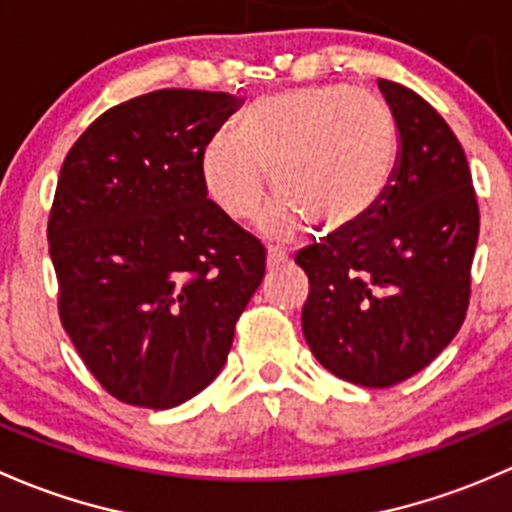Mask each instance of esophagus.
<instances>
[{"instance_id": "esophagus-1", "label": "esophagus", "mask_w": 512, "mask_h": 512, "mask_svg": "<svg viewBox=\"0 0 512 512\" xmlns=\"http://www.w3.org/2000/svg\"><path fill=\"white\" fill-rule=\"evenodd\" d=\"M266 263H268V268L283 266V263H288V254L283 249H278V246H268Z\"/></svg>"}]
</instances>
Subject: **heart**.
Masks as SVG:
<instances>
[{"instance_id": "1", "label": "heart", "mask_w": 512, "mask_h": 512, "mask_svg": "<svg viewBox=\"0 0 512 512\" xmlns=\"http://www.w3.org/2000/svg\"><path fill=\"white\" fill-rule=\"evenodd\" d=\"M399 133L372 93L308 86L258 98L236 130H219L202 152V177L214 204L236 221L256 217L268 192L263 229L288 234L300 221L340 231L374 212L397 170Z\"/></svg>"}]
</instances>
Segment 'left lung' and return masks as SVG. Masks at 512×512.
Wrapping results in <instances>:
<instances>
[{"instance_id": "left-lung-1", "label": "left lung", "mask_w": 512, "mask_h": 512, "mask_svg": "<svg viewBox=\"0 0 512 512\" xmlns=\"http://www.w3.org/2000/svg\"><path fill=\"white\" fill-rule=\"evenodd\" d=\"M377 83L402 140L392 184L370 217L295 256L310 283L305 342L325 370L360 387L404 382L461 330L481 221L446 120L409 88Z\"/></svg>"}]
</instances>
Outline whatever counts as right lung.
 I'll return each instance as SVG.
<instances>
[{
	"instance_id": "add662e5",
	"label": "right lung",
	"mask_w": 512,
	"mask_h": 512,
	"mask_svg": "<svg viewBox=\"0 0 512 512\" xmlns=\"http://www.w3.org/2000/svg\"><path fill=\"white\" fill-rule=\"evenodd\" d=\"M241 108L162 88L113 105L63 160L49 214L59 318L110 397L170 409L221 372L266 249L207 199L202 152Z\"/></svg>"
}]
</instances>
